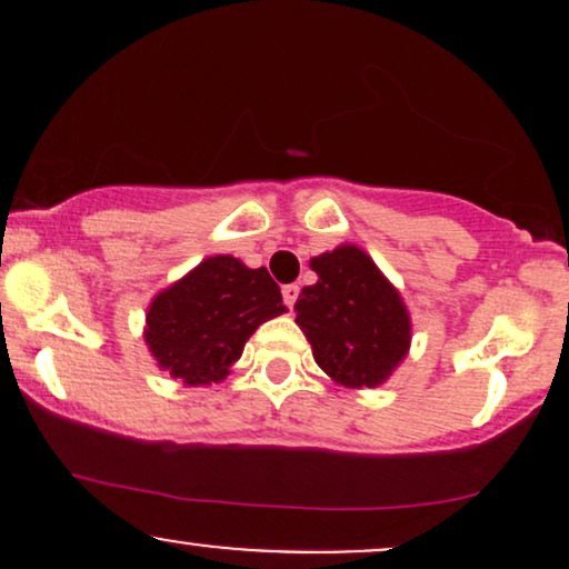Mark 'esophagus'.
I'll list each match as a JSON object with an SVG mask.
<instances>
[{
	"instance_id": "esophagus-1",
	"label": "esophagus",
	"mask_w": 569,
	"mask_h": 569,
	"mask_svg": "<svg viewBox=\"0 0 569 569\" xmlns=\"http://www.w3.org/2000/svg\"><path fill=\"white\" fill-rule=\"evenodd\" d=\"M297 297H299V286H297V283L283 286V302H286V305L293 307V302H297Z\"/></svg>"
}]
</instances>
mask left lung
<instances>
[{
	"mask_svg": "<svg viewBox=\"0 0 569 569\" xmlns=\"http://www.w3.org/2000/svg\"><path fill=\"white\" fill-rule=\"evenodd\" d=\"M310 267L318 280L299 293L297 323L326 375L345 388H377L411 342L409 310L380 267L358 246H339Z\"/></svg>",
	"mask_w": 569,
	"mask_h": 569,
	"instance_id": "left-lung-1",
	"label": "left lung"
}]
</instances>
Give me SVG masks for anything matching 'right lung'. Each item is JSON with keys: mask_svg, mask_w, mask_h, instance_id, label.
<instances>
[{"mask_svg": "<svg viewBox=\"0 0 569 569\" xmlns=\"http://www.w3.org/2000/svg\"><path fill=\"white\" fill-rule=\"evenodd\" d=\"M280 312L283 297L264 267L251 270L219 253L152 299L143 339L173 380L211 385L230 375L248 337Z\"/></svg>", "mask_w": 569, "mask_h": 569, "instance_id": "1", "label": "right lung"}]
</instances>
